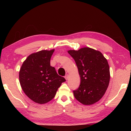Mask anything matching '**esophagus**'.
I'll return each instance as SVG.
<instances>
[{"label":"esophagus","mask_w":131,"mask_h":131,"mask_svg":"<svg viewBox=\"0 0 131 131\" xmlns=\"http://www.w3.org/2000/svg\"><path fill=\"white\" fill-rule=\"evenodd\" d=\"M64 78H65V79H66V80H68V78H69V75L68 74L66 75V76L64 77Z\"/></svg>","instance_id":"obj_1"}]
</instances>
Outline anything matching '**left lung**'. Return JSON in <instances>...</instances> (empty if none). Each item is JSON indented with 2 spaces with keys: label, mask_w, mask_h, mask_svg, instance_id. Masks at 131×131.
I'll list each match as a JSON object with an SVG mask.
<instances>
[{
  "label": "left lung",
  "mask_w": 131,
  "mask_h": 131,
  "mask_svg": "<svg viewBox=\"0 0 131 131\" xmlns=\"http://www.w3.org/2000/svg\"><path fill=\"white\" fill-rule=\"evenodd\" d=\"M76 63L81 83L73 91L76 100L84 105H91L104 96L110 81L107 59L98 50L88 47L68 51Z\"/></svg>",
  "instance_id": "1"
}]
</instances>
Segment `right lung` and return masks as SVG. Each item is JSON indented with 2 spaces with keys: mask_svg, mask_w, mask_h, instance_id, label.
<instances>
[{
  "mask_svg": "<svg viewBox=\"0 0 131 131\" xmlns=\"http://www.w3.org/2000/svg\"><path fill=\"white\" fill-rule=\"evenodd\" d=\"M54 49L41 50L30 54L23 62L19 80L23 92L31 101L45 104L51 101L66 79L50 66Z\"/></svg>",
  "mask_w": 131,
  "mask_h": 131,
  "instance_id": "right-lung-1",
  "label": "right lung"
}]
</instances>
